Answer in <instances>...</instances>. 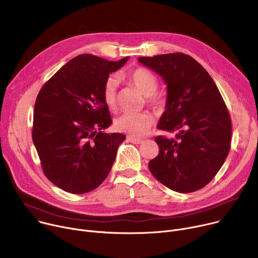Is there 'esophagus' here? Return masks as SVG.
Segmentation results:
<instances>
[{
	"mask_svg": "<svg viewBox=\"0 0 258 258\" xmlns=\"http://www.w3.org/2000/svg\"><path fill=\"white\" fill-rule=\"evenodd\" d=\"M126 139H127L128 142H131L133 144H141V143H143V139L135 138V137H132V136H128Z\"/></svg>",
	"mask_w": 258,
	"mask_h": 258,
	"instance_id": "1",
	"label": "esophagus"
}]
</instances>
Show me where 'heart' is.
I'll return each mask as SVG.
<instances>
[{"instance_id": "heart-1", "label": "heart", "mask_w": 258, "mask_h": 258, "mask_svg": "<svg viewBox=\"0 0 258 258\" xmlns=\"http://www.w3.org/2000/svg\"><path fill=\"white\" fill-rule=\"evenodd\" d=\"M124 78L146 96V102L155 109L163 107L166 98L157 91L158 79L150 70L138 67L128 71ZM117 87L118 80L116 77H109L103 86V99L109 109H114L117 104ZM154 122L153 116L149 112L125 113L116 118L115 128L132 137H141L147 133Z\"/></svg>"}]
</instances>
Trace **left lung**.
<instances>
[{
  "label": "left lung",
  "instance_id": "8db88e82",
  "mask_svg": "<svg viewBox=\"0 0 258 258\" xmlns=\"http://www.w3.org/2000/svg\"><path fill=\"white\" fill-rule=\"evenodd\" d=\"M139 61L167 83V109L157 128L175 134L155 138L159 152L149 170L172 190L197 191L216 176L230 149L231 120L221 93L190 55L175 52Z\"/></svg>",
  "mask_w": 258,
  "mask_h": 258
}]
</instances>
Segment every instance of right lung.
Instances as JSON below:
<instances>
[{
  "mask_svg": "<svg viewBox=\"0 0 258 258\" xmlns=\"http://www.w3.org/2000/svg\"><path fill=\"white\" fill-rule=\"evenodd\" d=\"M92 54L72 58L46 82L34 109L32 138L44 175L60 189L81 195L107 178L125 139L102 130L111 123L103 99L109 74L127 60Z\"/></svg>",
  "mask_w": 258,
  "mask_h": 258,
  "instance_id": "add662e5",
  "label": "right lung"
}]
</instances>
